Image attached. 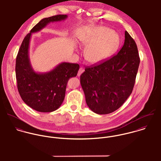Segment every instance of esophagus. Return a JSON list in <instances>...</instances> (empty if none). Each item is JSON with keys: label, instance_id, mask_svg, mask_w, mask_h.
Instances as JSON below:
<instances>
[{"label": "esophagus", "instance_id": "obj_1", "mask_svg": "<svg viewBox=\"0 0 161 161\" xmlns=\"http://www.w3.org/2000/svg\"><path fill=\"white\" fill-rule=\"evenodd\" d=\"M84 69H83V68H80L79 70V71H78V72H77V76L79 77L84 72Z\"/></svg>", "mask_w": 161, "mask_h": 161}]
</instances>
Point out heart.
Returning <instances> with one entry per match:
<instances>
[{"label":"heart","mask_w":161,"mask_h":161,"mask_svg":"<svg viewBox=\"0 0 161 161\" xmlns=\"http://www.w3.org/2000/svg\"><path fill=\"white\" fill-rule=\"evenodd\" d=\"M79 40L86 47L84 56L91 64H97L109 59L119 45L117 33L108 28L95 26L87 29L80 36Z\"/></svg>","instance_id":"b5f03b06"}]
</instances>
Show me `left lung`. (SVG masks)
<instances>
[{"label":"left lung","instance_id":"8db88e82","mask_svg":"<svg viewBox=\"0 0 161 161\" xmlns=\"http://www.w3.org/2000/svg\"><path fill=\"white\" fill-rule=\"evenodd\" d=\"M125 42L116 55L104 63L86 68L80 85L89 108L106 115L118 109L131 95L140 59L134 40L125 31Z\"/></svg>","mask_w":161,"mask_h":161}]
</instances>
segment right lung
<instances>
[{
  "label": "right lung",
  "mask_w": 161,
  "mask_h": 161,
  "mask_svg": "<svg viewBox=\"0 0 161 161\" xmlns=\"http://www.w3.org/2000/svg\"><path fill=\"white\" fill-rule=\"evenodd\" d=\"M68 17L67 15H58L41 20L25 37L17 56L15 72L19 92L28 106L40 112H52L61 107L68 82L77 75L79 65L63 62L49 71L36 72L29 57L31 34L41 31L50 23L63 21Z\"/></svg>",
  "instance_id": "obj_1"
}]
</instances>
